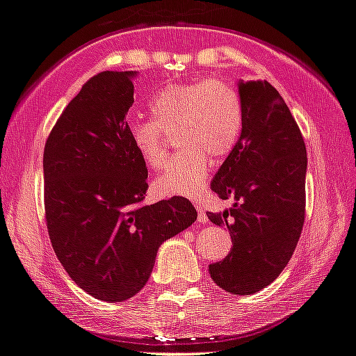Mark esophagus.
<instances>
[{"label": "esophagus", "mask_w": 356, "mask_h": 356, "mask_svg": "<svg viewBox=\"0 0 356 356\" xmlns=\"http://www.w3.org/2000/svg\"><path fill=\"white\" fill-rule=\"evenodd\" d=\"M195 207H197V211H199V214H197V220H199V223H206V221H207L206 213H204V211L200 209L199 206H195Z\"/></svg>", "instance_id": "obj_1"}]
</instances>
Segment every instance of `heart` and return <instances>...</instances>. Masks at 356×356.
Masks as SVG:
<instances>
[{"label": "heart", "mask_w": 356, "mask_h": 356, "mask_svg": "<svg viewBox=\"0 0 356 356\" xmlns=\"http://www.w3.org/2000/svg\"><path fill=\"white\" fill-rule=\"evenodd\" d=\"M156 121L129 122V138L150 170L168 157L166 133L181 152L156 178V190L166 195H192L207 177L211 161L221 163L237 145L242 131V102L230 83L218 77L170 84L150 102Z\"/></svg>", "instance_id": "b5f03b06"}]
</instances>
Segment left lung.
Segmentation results:
<instances>
[{"mask_svg":"<svg viewBox=\"0 0 356 356\" xmlns=\"http://www.w3.org/2000/svg\"><path fill=\"white\" fill-rule=\"evenodd\" d=\"M242 131L211 181L223 213H207L227 227L234 245L223 261L209 265L218 287L237 296L265 289L282 273L305 223L306 147L279 91L266 81L238 79Z\"/></svg>","mask_w":356,"mask_h":356,"instance_id":"left-lung-1","label":"left lung"}]
</instances>
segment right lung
I'll list each match as a JSON object with an SVG mask.
<instances>
[{"instance_id": "obj_1", "label": "right lung", "mask_w": 356, "mask_h": 356, "mask_svg": "<svg viewBox=\"0 0 356 356\" xmlns=\"http://www.w3.org/2000/svg\"><path fill=\"white\" fill-rule=\"evenodd\" d=\"M135 70L91 77L44 145V211L58 261L90 296L122 302L143 289L157 251L197 220L192 202L145 206L147 166L128 131Z\"/></svg>"}]
</instances>
